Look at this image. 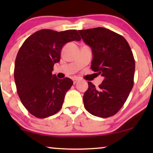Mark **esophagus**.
I'll return each instance as SVG.
<instances>
[{
	"label": "esophagus",
	"instance_id": "obj_1",
	"mask_svg": "<svg viewBox=\"0 0 153 153\" xmlns=\"http://www.w3.org/2000/svg\"><path fill=\"white\" fill-rule=\"evenodd\" d=\"M79 81V79H78V78H75V79H73V82H74V84H75V83H76L77 82H78Z\"/></svg>",
	"mask_w": 153,
	"mask_h": 153
}]
</instances>
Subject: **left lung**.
I'll use <instances>...</instances> for the list:
<instances>
[{
  "mask_svg": "<svg viewBox=\"0 0 153 153\" xmlns=\"http://www.w3.org/2000/svg\"><path fill=\"white\" fill-rule=\"evenodd\" d=\"M83 40L93 52L91 70L104 77L96 88L88 81L83 97L90 114L108 118L124 105L134 85L135 60L128 42L122 35L98 27L79 30Z\"/></svg>",
  "mask_w": 153,
  "mask_h": 153,
  "instance_id": "1",
  "label": "left lung"
}]
</instances>
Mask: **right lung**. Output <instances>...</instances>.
Listing matches in <instances>:
<instances>
[{
  "instance_id": "add662e5",
  "label": "right lung",
  "mask_w": 153,
  "mask_h": 153,
  "mask_svg": "<svg viewBox=\"0 0 153 153\" xmlns=\"http://www.w3.org/2000/svg\"><path fill=\"white\" fill-rule=\"evenodd\" d=\"M74 40H81L76 30L42 29L29 36L19 50L14 72L16 91L24 107L36 118L59 111L73 85L72 79H58L52 71L65 44Z\"/></svg>"
}]
</instances>
